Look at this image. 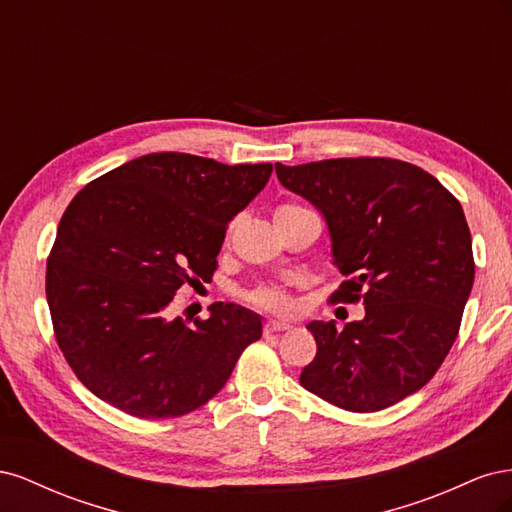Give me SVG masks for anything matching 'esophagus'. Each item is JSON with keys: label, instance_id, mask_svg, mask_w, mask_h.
<instances>
[{"label": "esophagus", "instance_id": "obj_1", "mask_svg": "<svg viewBox=\"0 0 512 512\" xmlns=\"http://www.w3.org/2000/svg\"><path fill=\"white\" fill-rule=\"evenodd\" d=\"M290 329V322L284 320H267L265 322V333H277V331H288Z\"/></svg>", "mask_w": 512, "mask_h": 512}]
</instances>
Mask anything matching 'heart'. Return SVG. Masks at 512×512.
Masks as SVG:
<instances>
[{
	"mask_svg": "<svg viewBox=\"0 0 512 512\" xmlns=\"http://www.w3.org/2000/svg\"><path fill=\"white\" fill-rule=\"evenodd\" d=\"M284 207H294V205H284ZM247 301L256 307L269 309V312H288L290 309V297L277 286H258L247 294Z\"/></svg>",
	"mask_w": 512,
	"mask_h": 512,
	"instance_id": "b5f03b06",
	"label": "heart"
}]
</instances>
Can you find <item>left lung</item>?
<instances>
[{"label":"left lung","instance_id":"obj_1","mask_svg":"<svg viewBox=\"0 0 512 512\" xmlns=\"http://www.w3.org/2000/svg\"><path fill=\"white\" fill-rule=\"evenodd\" d=\"M275 173L327 222L333 265L348 277L331 301L365 305V318L344 329L307 324L318 350L299 382L350 412H378L423 389L457 339L474 284L459 200L391 158L275 164Z\"/></svg>","mask_w":512,"mask_h":512}]
</instances>
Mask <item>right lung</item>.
<instances>
[{"label":"right lung","instance_id":"1","mask_svg":"<svg viewBox=\"0 0 512 512\" xmlns=\"http://www.w3.org/2000/svg\"><path fill=\"white\" fill-rule=\"evenodd\" d=\"M271 173L147 153L72 198L46 262V301L61 352L96 397L138 418H175L222 391L260 339V316L213 303L188 327L166 309L181 286L211 282L228 222Z\"/></svg>","mask_w":512,"mask_h":512}]
</instances>
